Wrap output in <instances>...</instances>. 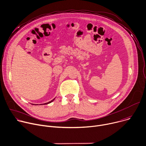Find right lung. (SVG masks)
Instances as JSON below:
<instances>
[{
  "label": "right lung",
  "instance_id": "add662e5",
  "mask_svg": "<svg viewBox=\"0 0 146 146\" xmlns=\"http://www.w3.org/2000/svg\"><path fill=\"white\" fill-rule=\"evenodd\" d=\"M54 99L55 98H54V99H53L51 101H49V102H47V103H45V104H43V105H46V104H50V103H51L52 102H53L54 100ZM41 105H42V104H41Z\"/></svg>",
  "mask_w": 146,
  "mask_h": 146
}]
</instances>
